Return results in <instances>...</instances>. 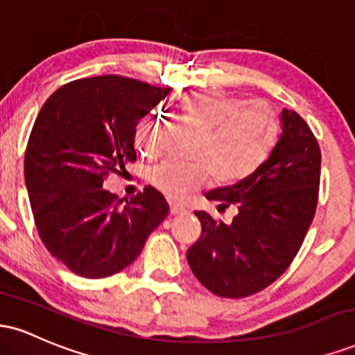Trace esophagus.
<instances>
[{"label": "esophagus", "instance_id": "obj_1", "mask_svg": "<svg viewBox=\"0 0 355 355\" xmlns=\"http://www.w3.org/2000/svg\"><path fill=\"white\" fill-rule=\"evenodd\" d=\"M185 207L178 205V203H170V214L172 215H180V214H185Z\"/></svg>", "mask_w": 355, "mask_h": 355}]
</instances>
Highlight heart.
<instances>
[{"label":"heart","instance_id":"b5f03b06","mask_svg":"<svg viewBox=\"0 0 355 355\" xmlns=\"http://www.w3.org/2000/svg\"><path fill=\"white\" fill-rule=\"evenodd\" d=\"M182 110L202 126L193 148L200 162L162 160L148 170V182L175 200L200 189L210 173L222 185L243 180L267 157L279 132V118L267 103L243 101L222 89L189 93ZM158 132V113H146L135 128L140 152L152 155L157 150Z\"/></svg>","mask_w":355,"mask_h":355}]
</instances>
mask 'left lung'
Here are the masks:
<instances>
[{"mask_svg":"<svg viewBox=\"0 0 355 355\" xmlns=\"http://www.w3.org/2000/svg\"><path fill=\"white\" fill-rule=\"evenodd\" d=\"M282 133L262 162L235 185L205 193L220 207L237 205L230 225L195 211L202 235L187 252L193 275L210 292L242 299L287 270L315 215L320 148L294 110H282Z\"/></svg>","mask_w":355,"mask_h":355,"instance_id":"1","label":"left lung"}]
</instances>
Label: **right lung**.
I'll return each instance as SVG.
<instances>
[{
  "label": "right lung",
  "instance_id": "right-lung-1",
  "mask_svg": "<svg viewBox=\"0 0 355 355\" xmlns=\"http://www.w3.org/2000/svg\"><path fill=\"white\" fill-rule=\"evenodd\" d=\"M170 93L118 75L70 81L44 101L24 153V180L48 252L73 274L103 279L140 255L168 215L145 187L125 205L103 189L110 173L137 160L138 121Z\"/></svg>",
  "mask_w": 355,
  "mask_h": 355
}]
</instances>
